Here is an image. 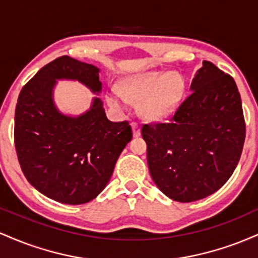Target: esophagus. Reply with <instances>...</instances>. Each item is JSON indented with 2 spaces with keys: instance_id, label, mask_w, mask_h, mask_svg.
<instances>
[{
  "instance_id": "esophagus-1",
  "label": "esophagus",
  "mask_w": 258,
  "mask_h": 258,
  "mask_svg": "<svg viewBox=\"0 0 258 258\" xmlns=\"http://www.w3.org/2000/svg\"><path fill=\"white\" fill-rule=\"evenodd\" d=\"M131 127H132V131H133V137H139V136H141V128H139L138 123L132 122Z\"/></svg>"
}]
</instances>
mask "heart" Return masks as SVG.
I'll list each match as a JSON object with an SVG mask.
<instances>
[{"mask_svg": "<svg viewBox=\"0 0 258 258\" xmlns=\"http://www.w3.org/2000/svg\"><path fill=\"white\" fill-rule=\"evenodd\" d=\"M185 82L180 75L171 72H148L130 76L108 96L112 108L122 109L127 100H139L138 110L149 121L164 120L182 102Z\"/></svg>", "mask_w": 258, "mask_h": 258, "instance_id": "heart-1", "label": "heart"}]
</instances>
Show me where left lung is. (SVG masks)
Listing matches in <instances>:
<instances>
[{"mask_svg":"<svg viewBox=\"0 0 258 258\" xmlns=\"http://www.w3.org/2000/svg\"><path fill=\"white\" fill-rule=\"evenodd\" d=\"M190 90L168 122L142 127L154 183L179 203L204 199L229 179L246 132L232 76L204 60Z\"/></svg>","mask_w":258,"mask_h":258,"instance_id":"8db88e82","label":"left lung"}]
</instances>
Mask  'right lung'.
Returning a JSON list of instances; mask_svg holds the SVG:
<instances>
[{"mask_svg": "<svg viewBox=\"0 0 258 258\" xmlns=\"http://www.w3.org/2000/svg\"><path fill=\"white\" fill-rule=\"evenodd\" d=\"M60 79L76 80L93 93L102 91L94 65L68 55L44 65L18 97L14 144L23 173L35 189L58 203L80 205L108 184L132 130L128 121H109L97 97L85 114H61L53 103V87Z\"/></svg>", "mask_w": 258, "mask_h": 258, "instance_id": "add662e5", "label": "right lung"}]
</instances>
